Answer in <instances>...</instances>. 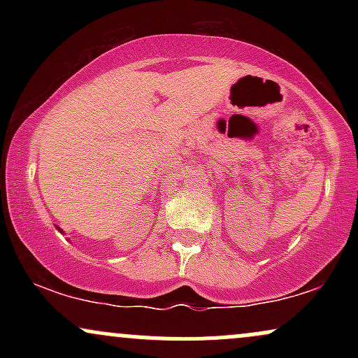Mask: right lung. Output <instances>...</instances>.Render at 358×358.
<instances>
[{"mask_svg":"<svg viewBox=\"0 0 358 358\" xmlns=\"http://www.w3.org/2000/svg\"><path fill=\"white\" fill-rule=\"evenodd\" d=\"M57 229H59V232H62V229H60V227H57Z\"/></svg>","mask_w":358,"mask_h":358,"instance_id":"add662e5","label":"right lung"}]
</instances>
